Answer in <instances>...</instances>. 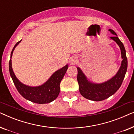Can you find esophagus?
Masks as SVG:
<instances>
[{"label":"esophagus","mask_w":134,"mask_h":134,"mask_svg":"<svg viewBox=\"0 0 134 134\" xmlns=\"http://www.w3.org/2000/svg\"><path fill=\"white\" fill-rule=\"evenodd\" d=\"M69 62H70V64L71 65H74L75 64H76L77 62V58L76 57L73 56L72 57L70 58V59H69Z\"/></svg>","instance_id":"34e87169"}]
</instances>
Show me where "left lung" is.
<instances>
[{"mask_svg": "<svg viewBox=\"0 0 134 134\" xmlns=\"http://www.w3.org/2000/svg\"><path fill=\"white\" fill-rule=\"evenodd\" d=\"M115 36L110 38L116 42L121 49L122 62L119 70L115 76L110 79L101 83H94L90 82L80 68L77 69V81L79 91L82 96L89 100L100 101L109 98L115 94L120 88L123 81L127 69V59L123 44L119 39L116 33L111 29L109 30Z\"/></svg>", "mask_w": 134, "mask_h": 134, "instance_id": "obj_1", "label": "left lung"}]
</instances>
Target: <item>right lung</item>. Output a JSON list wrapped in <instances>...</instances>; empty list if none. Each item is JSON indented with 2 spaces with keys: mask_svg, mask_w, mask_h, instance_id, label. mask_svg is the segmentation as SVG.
Wrapping results in <instances>:
<instances>
[{
  "mask_svg": "<svg viewBox=\"0 0 134 134\" xmlns=\"http://www.w3.org/2000/svg\"><path fill=\"white\" fill-rule=\"evenodd\" d=\"M21 40L18 41L14 46L11 52L10 58L12 57L14 49L18 44H19ZM68 68V65H66L62 68L55 71L43 85L38 87H30L21 83L18 79L13 71L12 60L10 59L9 62V71L10 76L18 92L27 100L36 104L49 103L57 98L60 91V82L65 76Z\"/></svg>",
  "mask_w": 134,
  "mask_h": 134,
  "instance_id": "obj_1",
  "label": "right lung"
}]
</instances>
